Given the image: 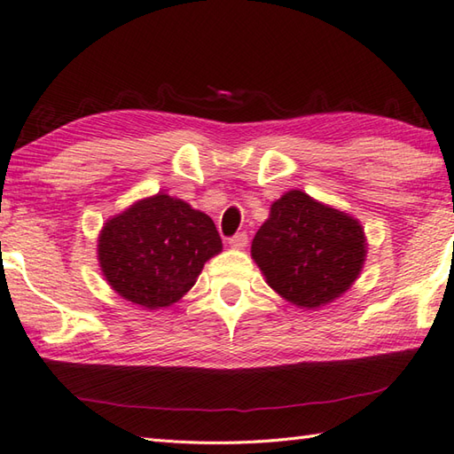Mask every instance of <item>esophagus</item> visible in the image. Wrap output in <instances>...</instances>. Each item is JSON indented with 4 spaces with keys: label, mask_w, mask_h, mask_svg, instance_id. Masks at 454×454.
I'll use <instances>...</instances> for the list:
<instances>
[{
    "label": "esophagus",
    "mask_w": 454,
    "mask_h": 454,
    "mask_svg": "<svg viewBox=\"0 0 454 454\" xmlns=\"http://www.w3.org/2000/svg\"><path fill=\"white\" fill-rule=\"evenodd\" d=\"M228 244H230V248H234V250H244L246 244H248V234H246V232L236 234V236L230 238Z\"/></svg>",
    "instance_id": "obj_1"
}]
</instances>
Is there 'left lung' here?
Segmentation results:
<instances>
[{"instance_id":"obj_1","label":"left lung","mask_w":454,"mask_h":454,"mask_svg":"<svg viewBox=\"0 0 454 454\" xmlns=\"http://www.w3.org/2000/svg\"><path fill=\"white\" fill-rule=\"evenodd\" d=\"M365 255L367 238L359 220L301 191L279 196L252 240V258L268 286L306 309L348 292Z\"/></svg>"}]
</instances>
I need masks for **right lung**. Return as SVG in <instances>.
I'll use <instances>...</instances> for the list:
<instances>
[{
    "instance_id": "right-lung-1",
    "label": "right lung",
    "mask_w": 454,
    "mask_h": 454,
    "mask_svg": "<svg viewBox=\"0 0 454 454\" xmlns=\"http://www.w3.org/2000/svg\"><path fill=\"white\" fill-rule=\"evenodd\" d=\"M220 252L222 240L208 214L164 192L106 220L97 240L106 284L145 309L184 298L204 263Z\"/></svg>"
}]
</instances>
